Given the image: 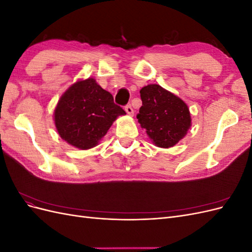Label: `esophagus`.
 I'll return each mask as SVG.
<instances>
[{
  "label": "esophagus",
  "instance_id": "1",
  "mask_svg": "<svg viewBox=\"0 0 252 252\" xmlns=\"http://www.w3.org/2000/svg\"><path fill=\"white\" fill-rule=\"evenodd\" d=\"M125 111L127 112V114L128 116H133V109H132V107H131V105H127V106H125Z\"/></svg>",
  "mask_w": 252,
  "mask_h": 252
}]
</instances>
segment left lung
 I'll return each instance as SVG.
<instances>
[{
    "label": "left lung",
    "mask_w": 252,
    "mask_h": 252,
    "mask_svg": "<svg viewBox=\"0 0 252 252\" xmlns=\"http://www.w3.org/2000/svg\"><path fill=\"white\" fill-rule=\"evenodd\" d=\"M140 94L143 104L136 118L141 127L156 146L173 147L191 127L187 104L158 84H149Z\"/></svg>",
    "instance_id": "obj_1"
}]
</instances>
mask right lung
I'll use <instances>...</instances> for the list:
<instances>
[{"mask_svg": "<svg viewBox=\"0 0 252 252\" xmlns=\"http://www.w3.org/2000/svg\"><path fill=\"white\" fill-rule=\"evenodd\" d=\"M126 112L94 78L79 80L60 97L53 121L61 138L87 150L98 145L112 123Z\"/></svg>", "mask_w": 252, "mask_h": 252, "instance_id": "obj_1", "label": "right lung"}]
</instances>
